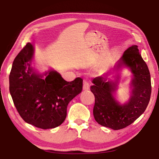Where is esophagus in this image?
Listing matches in <instances>:
<instances>
[{"label": "esophagus", "instance_id": "34e87169", "mask_svg": "<svg viewBox=\"0 0 159 159\" xmlns=\"http://www.w3.org/2000/svg\"><path fill=\"white\" fill-rule=\"evenodd\" d=\"M90 87V84L89 81L86 79L83 80V88L84 90H88L89 89Z\"/></svg>", "mask_w": 159, "mask_h": 159}]
</instances>
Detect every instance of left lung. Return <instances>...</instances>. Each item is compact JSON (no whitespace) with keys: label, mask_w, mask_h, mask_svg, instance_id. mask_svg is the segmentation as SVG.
<instances>
[{"label":"left lung","mask_w":159,"mask_h":159,"mask_svg":"<svg viewBox=\"0 0 159 159\" xmlns=\"http://www.w3.org/2000/svg\"><path fill=\"white\" fill-rule=\"evenodd\" d=\"M137 48L136 45L129 47L117 66L119 67L124 64L129 67L133 74L129 102L120 105L115 100L113 93L116 89L117 80L113 83L98 76L92 80L93 85L90 90L95 96L93 113L101 126L113 130L122 129L134 122L146 109L152 92L150 74Z\"/></svg>","instance_id":"obj_1"}]
</instances>
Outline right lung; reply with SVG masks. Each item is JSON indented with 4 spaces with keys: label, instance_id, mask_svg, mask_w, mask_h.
<instances>
[{
    "label": "right lung",
    "instance_id": "obj_1",
    "mask_svg": "<svg viewBox=\"0 0 159 159\" xmlns=\"http://www.w3.org/2000/svg\"><path fill=\"white\" fill-rule=\"evenodd\" d=\"M33 46L27 43L16 56L9 74V92L20 117L42 129L60 126L67 116V104L81 92L83 79L67 82L56 71L46 77L33 72Z\"/></svg>",
    "mask_w": 159,
    "mask_h": 159
}]
</instances>
